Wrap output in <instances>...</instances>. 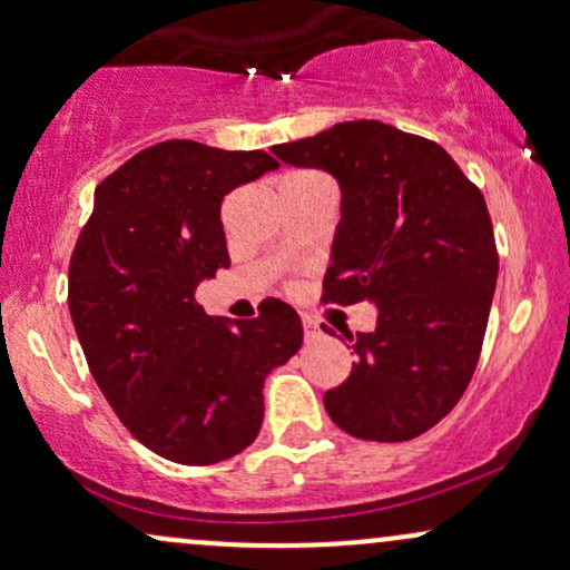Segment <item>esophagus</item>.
<instances>
[{
  "label": "esophagus",
  "mask_w": 570,
  "mask_h": 570,
  "mask_svg": "<svg viewBox=\"0 0 570 570\" xmlns=\"http://www.w3.org/2000/svg\"><path fill=\"white\" fill-rule=\"evenodd\" d=\"M303 330L305 343H316V340L322 337V326H318V322H313V318H303Z\"/></svg>",
  "instance_id": "34e87169"
}]
</instances>
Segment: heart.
Masks as SVG:
<instances>
[{"instance_id":"b5f03b06","label":"heart","mask_w":570,"mask_h":570,"mask_svg":"<svg viewBox=\"0 0 570 570\" xmlns=\"http://www.w3.org/2000/svg\"><path fill=\"white\" fill-rule=\"evenodd\" d=\"M307 174H311V171H294V174L286 176V179H294V176H307Z\"/></svg>"}]
</instances>
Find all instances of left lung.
Segmentation results:
<instances>
[{"mask_svg":"<svg viewBox=\"0 0 570 570\" xmlns=\"http://www.w3.org/2000/svg\"><path fill=\"white\" fill-rule=\"evenodd\" d=\"M273 153L343 189L324 303L377 305L375 330L348 335L356 364L324 394L326 412L358 440L426 434L463 396L485 340L499 278L485 195L440 144L381 120Z\"/></svg>","mask_w":570,"mask_h":570,"instance_id":"1","label":"left lung"}]
</instances>
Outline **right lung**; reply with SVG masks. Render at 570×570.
<instances>
[{"label":"right lung","instance_id":"add662e5","mask_svg":"<svg viewBox=\"0 0 570 570\" xmlns=\"http://www.w3.org/2000/svg\"><path fill=\"white\" fill-rule=\"evenodd\" d=\"M263 149L171 139L141 149L94 195L69 263V313L90 375L144 448L208 466L257 440L263 385L303 345L281 299L257 318L208 316L195 286L230 265L219 208L273 171Z\"/></svg>","mask_w":570,"mask_h":570}]
</instances>
